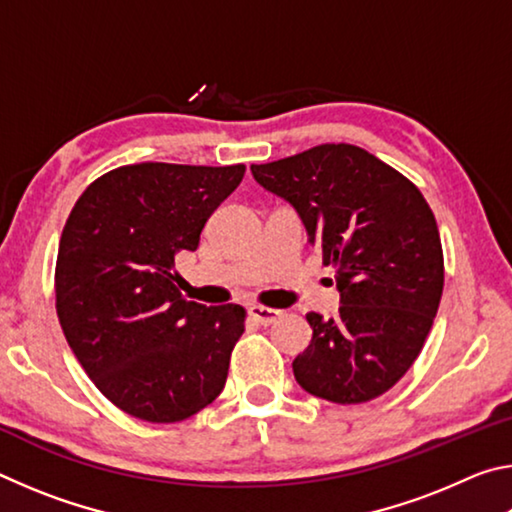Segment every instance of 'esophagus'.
I'll return each instance as SVG.
<instances>
[{
  "label": "esophagus",
  "mask_w": 512,
  "mask_h": 512,
  "mask_svg": "<svg viewBox=\"0 0 512 512\" xmlns=\"http://www.w3.org/2000/svg\"><path fill=\"white\" fill-rule=\"evenodd\" d=\"M248 314H250V318L255 320V323H259V325H273V323H277V320L282 318V311L280 309H271V307H262V305H253V307H248Z\"/></svg>",
  "instance_id": "34e87169"
}]
</instances>
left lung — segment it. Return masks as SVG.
Listing matches in <instances>:
<instances>
[{"mask_svg": "<svg viewBox=\"0 0 512 512\" xmlns=\"http://www.w3.org/2000/svg\"><path fill=\"white\" fill-rule=\"evenodd\" d=\"M250 171L296 207L341 293L336 318L307 314L314 336L293 361L296 381L336 404L384 395L418 359L443 296L429 203L400 171L352 144H320Z\"/></svg>", "mask_w": 512, "mask_h": 512, "instance_id": "left-lung-1", "label": "left lung"}]
</instances>
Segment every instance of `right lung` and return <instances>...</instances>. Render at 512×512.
Masks as SVG:
<instances>
[{
	"instance_id": "right-lung-1",
	"label": "right lung",
	"mask_w": 512,
	"mask_h": 512,
	"mask_svg": "<svg viewBox=\"0 0 512 512\" xmlns=\"http://www.w3.org/2000/svg\"><path fill=\"white\" fill-rule=\"evenodd\" d=\"M244 173V164H126L69 212L56 259L60 327L94 386L133 418L187 420L223 391L246 309L185 300L173 266L198 248Z\"/></svg>"
}]
</instances>
